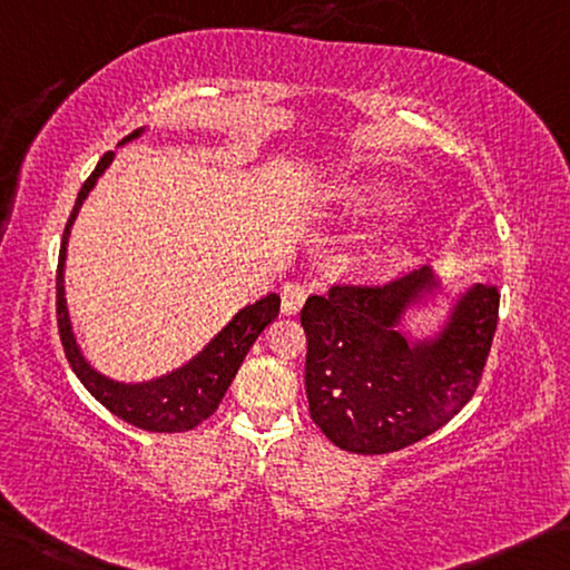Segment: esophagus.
I'll return each mask as SVG.
<instances>
[{
    "label": "esophagus",
    "mask_w": 570,
    "mask_h": 570,
    "mask_svg": "<svg viewBox=\"0 0 570 570\" xmlns=\"http://www.w3.org/2000/svg\"><path fill=\"white\" fill-rule=\"evenodd\" d=\"M305 297H308V287L303 283H287L283 285V293H279V308L285 315H293L303 308Z\"/></svg>",
    "instance_id": "esophagus-1"
}]
</instances>
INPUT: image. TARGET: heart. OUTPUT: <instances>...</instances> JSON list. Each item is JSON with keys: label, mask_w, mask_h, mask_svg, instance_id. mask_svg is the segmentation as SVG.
I'll use <instances>...</instances> for the list:
<instances>
[{"label": "heart", "mask_w": 570, "mask_h": 570, "mask_svg": "<svg viewBox=\"0 0 570 570\" xmlns=\"http://www.w3.org/2000/svg\"><path fill=\"white\" fill-rule=\"evenodd\" d=\"M352 208L358 216H387L402 208V196L397 190L384 186H364L352 194Z\"/></svg>", "instance_id": "heart-1"}]
</instances>
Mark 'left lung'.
<instances>
[{"label":"left lung","instance_id":"1","mask_svg":"<svg viewBox=\"0 0 570 570\" xmlns=\"http://www.w3.org/2000/svg\"><path fill=\"white\" fill-rule=\"evenodd\" d=\"M428 269L392 283H334L301 311L308 341L305 395L313 423L338 449L380 456L435 433L474 397L499 321V291L476 285L435 344L395 328Z\"/></svg>","mask_w":570,"mask_h":570}]
</instances>
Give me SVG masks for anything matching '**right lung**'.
<instances>
[{
  "instance_id": "right-lung-1",
  "label": "right lung",
  "mask_w": 570,
  "mask_h": 570,
  "mask_svg": "<svg viewBox=\"0 0 570 570\" xmlns=\"http://www.w3.org/2000/svg\"><path fill=\"white\" fill-rule=\"evenodd\" d=\"M139 135L132 132L127 139H135ZM114 153H107L96 165L94 173L86 178V183L78 190L76 206L71 216H68L63 242H60V255H58V273H56V315H58V334L60 344L71 370L76 372L78 380L83 382V387L101 402L104 407L125 423L142 428V431L153 433H183L194 431L196 425L204 423L206 417L216 413L218 402L226 395L229 384L234 380L236 370H239L244 356L255 344L257 336L265 331L267 323H273L279 313V297L269 293L262 297L255 305L239 311L232 318L222 334H218L204 352H200L194 362L183 366V370L173 372L160 380L147 382V384H119L111 382L99 372H94L86 358L81 356L76 346V338L71 334V321H68L66 311V297H63V262H66V242L71 234V224L81 208L83 198L89 196L94 183L99 175L107 170Z\"/></svg>"
}]
</instances>
